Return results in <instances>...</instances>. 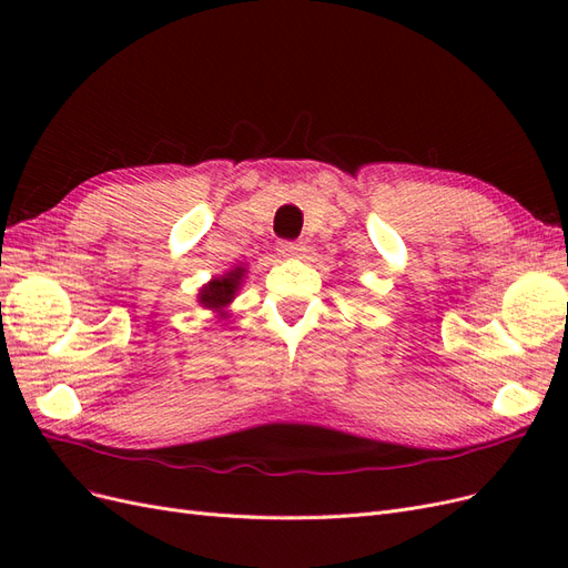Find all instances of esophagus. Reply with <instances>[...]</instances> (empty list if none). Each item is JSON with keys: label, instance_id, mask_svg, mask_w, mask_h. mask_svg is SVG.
Instances as JSON below:
<instances>
[{"label": "esophagus", "instance_id": "esophagus-1", "mask_svg": "<svg viewBox=\"0 0 568 568\" xmlns=\"http://www.w3.org/2000/svg\"><path fill=\"white\" fill-rule=\"evenodd\" d=\"M277 251H280L282 257H291V261H294V257H303L307 248L301 242H282Z\"/></svg>", "mask_w": 568, "mask_h": 568}]
</instances>
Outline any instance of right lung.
I'll list each match as a JSON object with an SVG mask.
<instances>
[{
    "label": "right lung",
    "instance_id": "right-lung-1",
    "mask_svg": "<svg viewBox=\"0 0 568 568\" xmlns=\"http://www.w3.org/2000/svg\"><path fill=\"white\" fill-rule=\"evenodd\" d=\"M246 274V267H234L230 272L222 274V277H215L211 280L205 286H201L199 291V303L203 307H211V311L220 313V317H225V307L234 301L239 286H242V280Z\"/></svg>",
    "mask_w": 568,
    "mask_h": 568
}]
</instances>
